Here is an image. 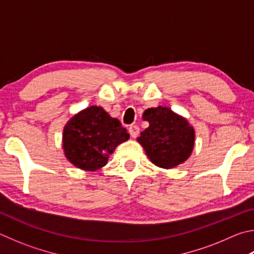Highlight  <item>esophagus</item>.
Returning <instances> with one entry per match:
<instances>
[{"mask_svg":"<svg viewBox=\"0 0 254 254\" xmlns=\"http://www.w3.org/2000/svg\"><path fill=\"white\" fill-rule=\"evenodd\" d=\"M128 133H130V135L133 137V139H135L140 133V127L137 126H131L128 127Z\"/></svg>","mask_w":254,"mask_h":254,"instance_id":"obj_1","label":"esophagus"}]
</instances>
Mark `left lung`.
Wrapping results in <instances>:
<instances>
[{"instance_id":"8db88e82","label":"left lung","mask_w":254,"mask_h":254,"mask_svg":"<svg viewBox=\"0 0 254 254\" xmlns=\"http://www.w3.org/2000/svg\"><path fill=\"white\" fill-rule=\"evenodd\" d=\"M143 120L149 122L137 137L152 163L163 169L178 167L189 159L195 133L187 119L165 107L147 109Z\"/></svg>"}]
</instances>
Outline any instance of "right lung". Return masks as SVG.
Segmentation results:
<instances>
[{
    "mask_svg": "<svg viewBox=\"0 0 254 254\" xmlns=\"http://www.w3.org/2000/svg\"><path fill=\"white\" fill-rule=\"evenodd\" d=\"M128 137L127 128L118 119L93 105L72 117L64 127V154L76 168L96 171L108 163L117 146Z\"/></svg>",
    "mask_w": 254,
    "mask_h": 254,
    "instance_id": "1",
    "label": "right lung"
}]
</instances>
